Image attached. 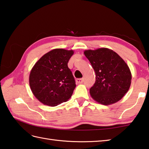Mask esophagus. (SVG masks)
<instances>
[{"label": "esophagus", "mask_w": 149, "mask_h": 149, "mask_svg": "<svg viewBox=\"0 0 149 149\" xmlns=\"http://www.w3.org/2000/svg\"><path fill=\"white\" fill-rule=\"evenodd\" d=\"M83 81H84L83 78L77 79H76V83H78V84H81V83H83Z\"/></svg>", "instance_id": "34e87169"}]
</instances>
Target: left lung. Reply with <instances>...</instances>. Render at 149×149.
Returning a JSON list of instances; mask_svg holds the SVG:
<instances>
[{"mask_svg": "<svg viewBox=\"0 0 149 149\" xmlns=\"http://www.w3.org/2000/svg\"><path fill=\"white\" fill-rule=\"evenodd\" d=\"M84 54L95 73V82L90 89L92 99L104 105L119 101L129 90L132 80L127 63L117 53L107 48L87 49Z\"/></svg>", "mask_w": 149, "mask_h": 149, "instance_id": "obj_1", "label": "left lung"}]
</instances>
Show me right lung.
Here are the masks:
<instances>
[{
    "instance_id": "obj_1",
    "label": "right lung",
    "mask_w": 149,
    "mask_h": 149,
    "mask_svg": "<svg viewBox=\"0 0 149 149\" xmlns=\"http://www.w3.org/2000/svg\"><path fill=\"white\" fill-rule=\"evenodd\" d=\"M74 54L72 49H54L35 64L29 83L32 93L40 103L55 107L71 97L76 84L68 63Z\"/></svg>"
}]
</instances>
